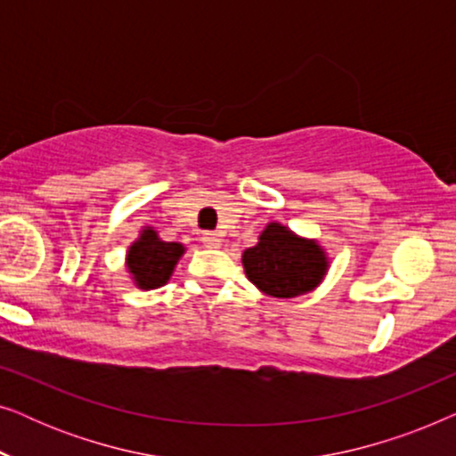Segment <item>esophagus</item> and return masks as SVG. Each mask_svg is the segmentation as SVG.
<instances>
[{
  "label": "esophagus",
  "mask_w": 456,
  "mask_h": 456,
  "mask_svg": "<svg viewBox=\"0 0 456 456\" xmlns=\"http://www.w3.org/2000/svg\"><path fill=\"white\" fill-rule=\"evenodd\" d=\"M201 242L208 248H217L222 245V234L220 232H203L201 234Z\"/></svg>",
  "instance_id": "34e87169"
}]
</instances>
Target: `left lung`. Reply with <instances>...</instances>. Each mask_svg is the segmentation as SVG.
<instances>
[{
  "label": "left lung",
  "instance_id": "1",
  "mask_svg": "<svg viewBox=\"0 0 456 456\" xmlns=\"http://www.w3.org/2000/svg\"><path fill=\"white\" fill-rule=\"evenodd\" d=\"M242 265L251 282L265 295L292 298L314 290L328 270V257L315 240L297 236L272 222L259 242L242 253Z\"/></svg>",
  "mask_w": 456,
  "mask_h": 456
}]
</instances>
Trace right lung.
Here are the masks:
<instances>
[{
  "label": "right lung",
  "instance_id": "obj_1",
  "mask_svg": "<svg viewBox=\"0 0 456 456\" xmlns=\"http://www.w3.org/2000/svg\"><path fill=\"white\" fill-rule=\"evenodd\" d=\"M183 253L184 247L180 242L161 240L155 230L145 228L141 239L128 248L126 265L139 289H158L170 280Z\"/></svg>",
  "mask_w": 456,
  "mask_h": 456
}]
</instances>
